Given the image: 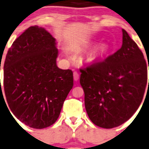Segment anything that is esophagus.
Wrapping results in <instances>:
<instances>
[{
	"instance_id": "esophagus-1",
	"label": "esophagus",
	"mask_w": 149,
	"mask_h": 149,
	"mask_svg": "<svg viewBox=\"0 0 149 149\" xmlns=\"http://www.w3.org/2000/svg\"><path fill=\"white\" fill-rule=\"evenodd\" d=\"M73 78H74L75 81L79 80V75L77 72H73Z\"/></svg>"
}]
</instances>
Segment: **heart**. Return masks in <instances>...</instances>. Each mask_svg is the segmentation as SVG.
I'll use <instances>...</instances> for the list:
<instances>
[{
    "label": "heart",
    "mask_w": 149,
    "mask_h": 149,
    "mask_svg": "<svg viewBox=\"0 0 149 149\" xmlns=\"http://www.w3.org/2000/svg\"><path fill=\"white\" fill-rule=\"evenodd\" d=\"M104 51H105V48L104 47H100L99 48H98V49L96 50V51L95 52V54H96V55L98 56H102L103 55V54L104 53Z\"/></svg>",
    "instance_id": "1"
}]
</instances>
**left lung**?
<instances>
[{"label":"left lung","mask_w":149,"mask_h":149,"mask_svg":"<svg viewBox=\"0 0 149 149\" xmlns=\"http://www.w3.org/2000/svg\"><path fill=\"white\" fill-rule=\"evenodd\" d=\"M122 32L118 51L80 69L86 112L92 123L102 128L117 127L128 120L140 105L148 83L143 54L128 33Z\"/></svg>","instance_id":"left-lung-1"}]
</instances>
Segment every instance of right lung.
<instances>
[{"label":"right lung","mask_w":149,"mask_h":149,"mask_svg":"<svg viewBox=\"0 0 149 149\" xmlns=\"http://www.w3.org/2000/svg\"><path fill=\"white\" fill-rule=\"evenodd\" d=\"M57 55L55 38L37 26L27 29L7 51L3 82L6 99L15 117L32 128L55 123L73 86L72 71L57 67Z\"/></svg>","instance_id":"right-lung-1"}]
</instances>
